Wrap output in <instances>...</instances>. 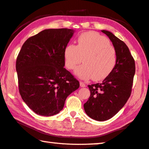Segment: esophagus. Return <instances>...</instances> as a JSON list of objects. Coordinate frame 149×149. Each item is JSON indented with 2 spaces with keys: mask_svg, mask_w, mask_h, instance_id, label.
<instances>
[{
  "mask_svg": "<svg viewBox=\"0 0 149 149\" xmlns=\"http://www.w3.org/2000/svg\"><path fill=\"white\" fill-rule=\"evenodd\" d=\"M80 86H81V87H86V85L85 83L84 82H82V81H80Z\"/></svg>",
  "mask_w": 149,
  "mask_h": 149,
  "instance_id": "esophagus-1",
  "label": "esophagus"
}]
</instances>
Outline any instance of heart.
<instances>
[{"mask_svg": "<svg viewBox=\"0 0 149 149\" xmlns=\"http://www.w3.org/2000/svg\"><path fill=\"white\" fill-rule=\"evenodd\" d=\"M77 68L75 73L82 79L94 81L105 79L116 63V51L107 38L96 32L90 31L80 35L77 44H69L64 49L65 65L67 69Z\"/></svg>", "mask_w": 149, "mask_h": 149, "instance_id": "heart-1", "label": "heart"}]
</instances>
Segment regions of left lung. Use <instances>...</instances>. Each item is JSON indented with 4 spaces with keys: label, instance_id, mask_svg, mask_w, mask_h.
Masks as SVG:
<instances>
[{
    "label": "left lung",
    "instance_id": "8db88e82",
    "mask_svg": "<svg viewBox=\"0 0 149 149\" xmlns=\"http://www.w3.org/2000/svg\"><path fill=\"white\" fill-rule=\"evenodd\" d=\"M116 51V63L102 83L88 85L90 97L84 103L86 113L97 121L111 118L123 107L132 93L135 72L134 57L128 47L109 31L103 30Z\"/></svg>",
    "mask_w": 149,
    "mask_h": 149
}]
</instances>
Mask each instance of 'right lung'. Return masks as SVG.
<instances>
[{"label": "right lung", "mask_w": 149, "mask_h": 149, "mask_svg": "<svg viewBox=\"0 0 149 149\" xmlns=\"http://www.w3.org/2000/svg\"><path fill=\"white\" fill-rule=\"evenodd\" d=\"M73 33L67 28L44 30L29 38L17 57L20 95L39 115L59 113L67 96L80 86L79 80L63 67L64 49Z\"/></svg>", "instance_id": "obj_1"}]
</instances>
